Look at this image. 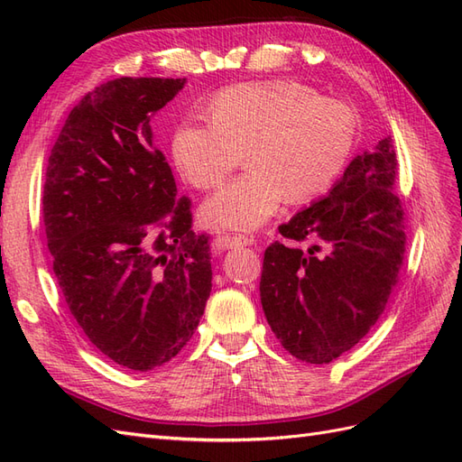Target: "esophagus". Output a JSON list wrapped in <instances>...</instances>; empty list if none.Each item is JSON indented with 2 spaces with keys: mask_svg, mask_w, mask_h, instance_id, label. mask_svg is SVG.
Listing matches in <instances>:
<instances>
[{
  "mask_svg": "<svg viewBox=\"0 0 462 462\" xmlns=\"http://www.w3.org/2000/svg\"><path fill=\"white\" fill-rule=\"evenodd\" d=\"M221 248H239V246H256V241L253 236H245V235H231V236H223L219 239Z\"/></svg>",
  "mask_w": 462,
  "mask_h": 462,
  "instance_id": "34e87169",
  "label": "esophagus"
}]
</instances>
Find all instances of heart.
I'll use <instances>...</instances> for the list:
<instances>
[{
    "mask_svg": "<svg viewBox=\"0 0 462 462\" xmlns=\"http://www.w3.org/2000/svg\"><path fill=\"white\" fill-rule=\"evenodd\" d=\"M356 121L335 97L297 80H262L216 94L208 117H189L171 138L179 173L192 187H219L243 162L250 170L202 206L212 227L254 231L282 204L326 192L351 156Z\"/></svg>",
    "mask_w": 462,
    "mask_h": 462,
    "instance_id": "obj_1",
    "label": "heart"
}]
</instances>
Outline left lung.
I'll return each mask as SVG.
<instances>
[{
    "mask_svg": "<svg viewBox=\"0 0 462 462\" xmlns=\"http://www.w3.org/2000/svg\"><path fill=\"white\" fill-rule=\"evenodd\" d=\"M391 136L356 156L328 197L279 226L292 243L265 248L260 300L285 351L328 365L382 316L404 254L402 206L393 192Z\"/></svg>",
    "mask_w": 462,
    "mask_h": 462,
    "instance_id": "obj_1",
    "label": "left lung"
}]
</instances>
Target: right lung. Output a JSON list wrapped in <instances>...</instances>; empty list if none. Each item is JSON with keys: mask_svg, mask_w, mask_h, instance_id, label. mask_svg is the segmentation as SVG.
Segmentation results:
<instances>
[{"mask_svg": "<svg viewBox=\"0 0 462 462\" xmlns=\"http://www.w3.org/2000/svg\"><path fill=\"white\" fill-rule=\"evenodd\" d=\"M187 79L121 77L71 109L44 183L53 273L87 337L119 366L170 362L199 328L212 291L206 235L177 199L150 119Z\"/></svg>", "mask_w": 462, "mask_h": 462, "instance_id": "obj_1", "label": "right lung"}]
</instances>
